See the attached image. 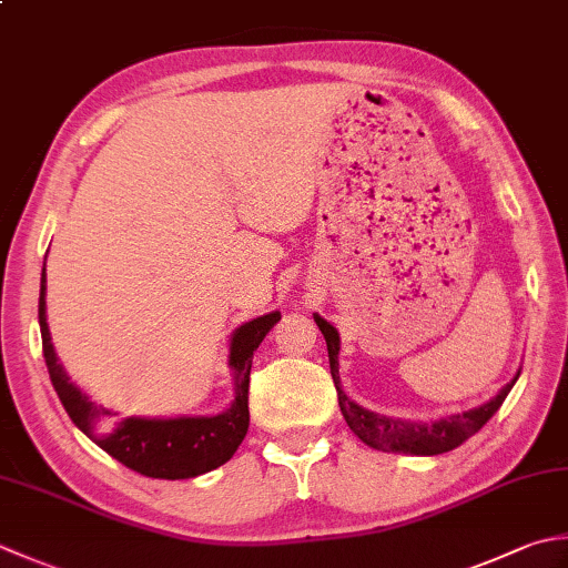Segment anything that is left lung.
<instances>
[{"label":"left lung","mask_w":568,"mask_h":568,"mask_svg":"<svg viewBox=\"0 0 568 568\" xmlns=\"http://www.w3.org/2000/svg\"><path fill=\"white\" fill-rule=\"evenodd\" d=\"M315 322L327 342L329 372H332V379H335L342 416H344V420H347V426L354 430V436H359L366 446L376 448V450L410 453V455H440V453L458 448L460 443L475 436V433L497 414V408L503 406L507 394L513 392V386L517 382V376H515V379L509 382L503 392H499L495 398H490L487 404H483L480 408L465 410V414H458V416L440 418V420H436V424H416V420L386 418L379 414H372V410L362 408L359 404H354L352 398L342 392L339 362H337L339 335H337V329L332 327L327 320H322L320 315H315Z\"/></svg>","instance_id":"1"}]
</instances>
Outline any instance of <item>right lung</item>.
Instances as JSON below:
<instances>
[{
  "label": "right lung",
  "instance_id": "obj_1",
  "mask_svg": "<svg viewBox=\"0 0 568 568\" xmlns=\"http://www.w3.org/2000/svg\"><path fill=\"white\" fill-rule=\"evenodd\" d=\"M281 313L255 317L241 325L231 337L229 364L236 372V398L229 410L219 416L196 418H115L113 410L91 402L75 388L55 359L49 325H47V261L41 273L39 325L43 359L49 366L51 384L59 394L65 414L88 438L113 455L125 468L160 480H184L219 468L239 450L248 430V384L253 352L273 329Z\"/></svg>",
  "mask_w": 568,
  "mask_h": 568
}]
</instances>
